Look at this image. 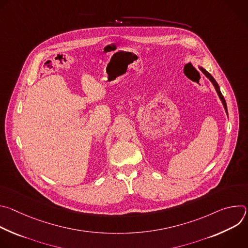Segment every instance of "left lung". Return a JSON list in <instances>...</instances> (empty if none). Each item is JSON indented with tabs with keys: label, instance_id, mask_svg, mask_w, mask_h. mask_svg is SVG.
Here are the masks:
<instances>
[{
	"label": "left lung",
	"instance_id": "1",
	"mask_svg": "<svg viewBox=\"0 0 248 248\" xmlns=\"http://www.w3.org/2000/svg\"><path fill=\"white\" fill-rule=\"evenodd\" d=\"M199 68H200V70L201 72L206 76V78L212 82V84L214 85V87H215V89H216V91H217V93H218V95H219V98H220V100L222 101V103H223V105H224V108H225V111H226V113L228 114V109H227V103H226V100H225V98H224V96L222 95V93H221V90H220V87H219V85H218V83L216 82V80L214 79V78L212 77L206 69H204L202 66H199Z\"/></svg>",
	"mask_w": 248,
	"mask_h": 248
}]
</instances>
